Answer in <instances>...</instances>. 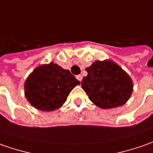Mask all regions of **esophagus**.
Returning <instances> with one entry per match:
<instances>
[{
  "label": "esophagus",
  "instance_id": "esophagus-1",
  "mask_svg": "<svg viewBox=\"0 0 153 153\" xmlns=\"http://www.w3.org/2000/svg\"><path fill=\"white\" fill-rule=\"evenodd\" d=\"M76 79L78 80H79V81H81L82 80V76L80 74H79V75H76Z\"/></svg>",
  "mask_w": 153,
  "mask_h": 153
}]
</instances>
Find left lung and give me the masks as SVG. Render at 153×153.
<instances>
[{
    "label": "left lung",
    "mask_w": 153,
    "mask_h": 153,
    "mask_svg": "<svg viewBox=\"0 0 153 153\" xmlns=\"http://www.w3.org/2000/svg\"><path fill=\"white\" fill-rule=\"evenodd\" d=\"M82 88L96 106L104 109L124 105L133 91V82L127 73L111 60L96 61L86 68Z\"/></svg>",
    "instance_id": "8db88e82"
}]
</instances>
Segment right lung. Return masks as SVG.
I'll return each mask as SVG.
<instances>
[{
  "mask_svg": "<svg viewBox=\"0 0 153 153\" xmlns=\"http://www.w3.org/2000/svg\"><path fill=\"white\" fill-rule=\"evenodd\" d=\"M80 82L69 70L54 62L37 67L24 83L25 97L33 107L51 112L61 108Z\"/></svg>",
  "mask_w": 153,
  "mask_h": 153,
  "instance_id": "obj_1",
  "label": "right lung"
}]
</instances>
